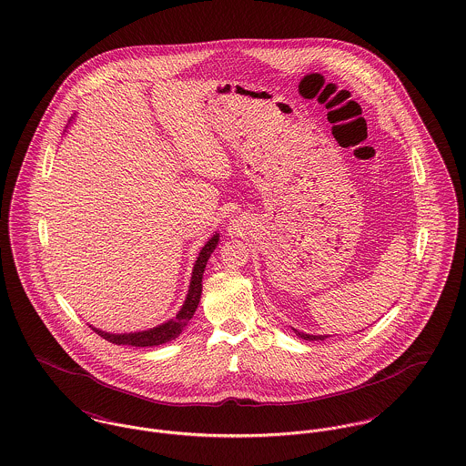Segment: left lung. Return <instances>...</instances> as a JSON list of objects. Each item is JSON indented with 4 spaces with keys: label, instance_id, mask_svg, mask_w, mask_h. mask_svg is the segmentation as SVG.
Returning <instances> with one entry per match:
<instances>
[{
    "label": "left lung",
    "instance_id": "left-lung-1",
    "mask_svg": "<svg viewBox=\"0 0 466 466\" xmlns=\"http://www.w3.org/2000/svg\"><path fill=\"white\" fill-rule=\"evenodd\" d=\"M297 334H299V338H302V339H306V341H318V339H325L327 336H310V334H304V332H299V330H295Z\"/></svg>",
    "mask_w": 466,
    "mask_h": 466
}]
</instances>
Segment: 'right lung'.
Returning a JSON list of instances; mask_svg holds the SVG:
<instances>
[{
  "label": "right lung",
  "instance_id": "obj_1",
  "mask_svg": "<svg viewBox=\"0 0 466 466\" xmlns=\"http://www.w3.org/2000/svg\"><path fill=\"white\" fill-rule=\"evenodd\" d=\"M216 245H218V236L210 238L208 245L200 250V256H198V260H197L195 269H193L191 286H189L186 304L182 306V309L178 310V314L173 319L158 325L156 329H150V330H145V332H136V334H106V332H102L98 329H93V330L110 343L130 345V347H156V345H162V343H167V341L175 339L184 330V327L189 323V319L193 318L195 310L198 308L200 295H202V275L206 271L208 258L214 252Z\"/></svg>",
  "mask_w": 466,
  "mask_h": 466
}]
</instances>
